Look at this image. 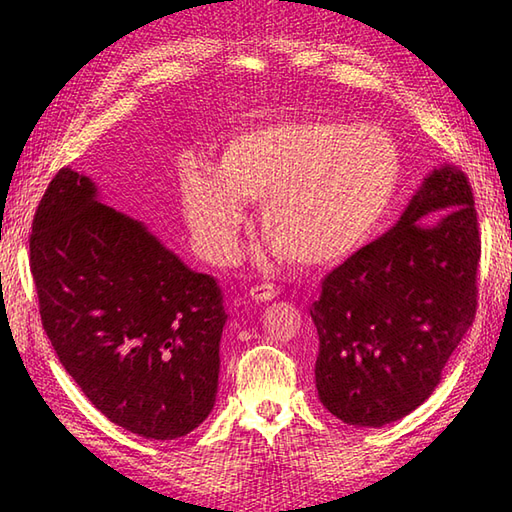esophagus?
I'll return each mask as SVG.
<instances>
[{
  "mask_svg": "<svg viewBox=\"0 0 512 512\" xmlns=\"http://www.w3.org/2000/svg\"><path fill=\"white\" fill-rule=\"evenodd\" d=\"M250 299L257 301V303H264V301H273L277 297V288L270 286V284H262V286H255L250 288Z\"/></svg>",
  "mask_w": 512,
  "mask_h": 512,
  "instance_id": "esophagus-1",
  "label": "esophagus"
}]
</instances>
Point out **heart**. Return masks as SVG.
Returning a JSON list of instances; mask_svg holds the SVG:
<instances>
[{
  "label": "heart",
  "instance_id": "1",
  "mask_svg": "<svg viewBox=\"0 0 512 512\" xmlns=\"http://www.w3.org/2000/svg\"><path fill=\"white\" fill-rule=\"evenodd\" d=\"M400 173V149L383 127L286 118L233 134L213 167L184 160L180 193L195 244L215 264L235 257L250 202L262 204L275 250L299 266H328L372 237Z\"/></svg>",
  "mask_w": 512,
  "mask_h": 512
}]
</instances>
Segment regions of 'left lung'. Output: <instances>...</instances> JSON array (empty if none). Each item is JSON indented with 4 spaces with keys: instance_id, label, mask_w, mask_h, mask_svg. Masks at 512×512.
Here are the masks:
<instances>
[{
    "instance_id": "1",
    "label": "left lung",
    "mask_w": 512,
    "mask_h": 512,
    "mask_svg": "<svg viewBox=\"0 0 512 512\" xmlns=\"http://www.w3.org/2000/svg\"><path fill=\"white\" fill-rule=\"evenodd\" d=\"M471 184L433 169L394 228L323 279L310 314L319 334L314 383L332 416L383 427L438 387L477 308L480 231ZM445 209L431 227L419 217Z\"/></svg>"
}]
</instances>
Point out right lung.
Listing matches in <instances>:
<instances>
[{"instance_id": "obj_1", "label": "right lung", "mask_w": 512, "mask_h": 512, "mask_svg": "<svg viewBox=\"0 0 512 512\" xmlns=\"http://www.w3.org/2000/svg\"><path fill=\"white\" fill-rule=\"evenodd\" d=\"M30 270L54 352L105 418L149 440L200 427L215 405L226 323L211 275L101 204L70 167L37 206Z\"/></svg>"}]
</instances>
